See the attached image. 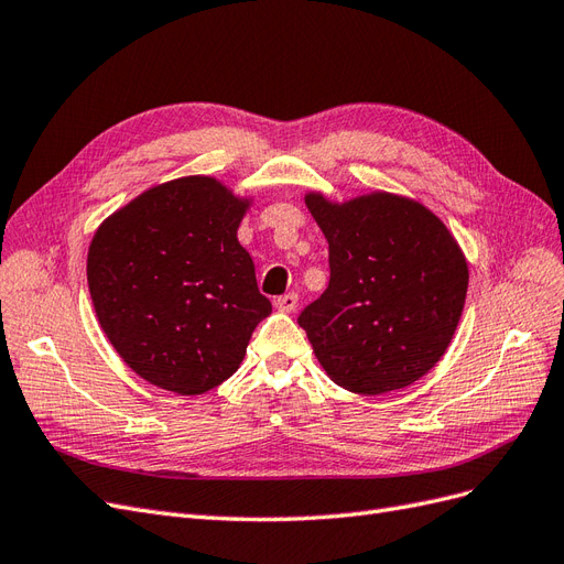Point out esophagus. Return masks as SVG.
Wrapping results in <instances>:
<instances>
[{
  "instance_id": "esophagus-1",
  "label": "esophagus",
  "mask_w": 564,
  "mask_h": 564,
  "mask_svg": "<svg viewBox=\"0 0 564 564\" xmlns=\"http://www.w3.org/2000/svg\"><path fill=\"white\" fill-rule=\"evenodd\" d=\"M296 305H299V296L296 294H284V296L275 299V308L280 313H294Z\"/></svg>"
}]
</instances>
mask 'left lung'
<instances>
[{
    "mask_svg": "<svg viewBox=\"0 0 564 564\" xmlns=\"http://www.w3.org/2000/svg\"><path fill=\"white\" fill-rule=\"evenodd\" d=\"M329 242V286L299 317L327 377L383 395L425 377L464 313L468 261L421 202L373 191L346 202L305 193Z\"/></svg>",
    "mask_w": 564,
    "mask_h": 564,
    "instance_id": "8db88e82",
    "label": "left lung"
}]
</instances>
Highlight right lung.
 <instances>
[{
    "instance_id": "right-lung-1",
    "label": "right lung",
    "mask_w": 564,
    "mask_h": 564,
    "mask_svg": "<svg viewBox=\"0 0 564 564\" xmlns=\"http://www.w3.org/2000/svg\"><path fill=\"white\" fill-rule=\"evenodd\" d=\"M253 197L214 176L152 185L94 232L87 280L100 329L148 383L202 395L240 369L272 305L237 240Z\"/></svg>"
}]
</instances>
